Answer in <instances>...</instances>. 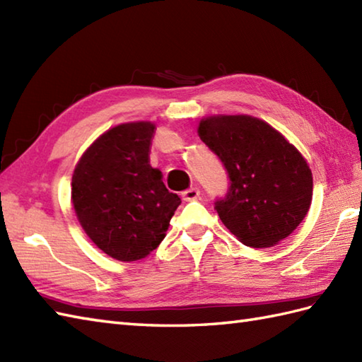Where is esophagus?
<instances>
[{"mask_svg":"<svg viewBox=\"0 0 362 362\" xmlns=\"http://www.w3.org/2000/svg\"><path fill=\"white\" fill-rule=\"evenodd\" d=\"M199 196H201V191H199L197 188H189V189L183 191V193H182L183 201H187V202L196 201V199H199Z\"/></svg>","mask_w":362,"mask_h":362,"instance_id":"esophagus-1","label":"esophagus"}]
</instances>
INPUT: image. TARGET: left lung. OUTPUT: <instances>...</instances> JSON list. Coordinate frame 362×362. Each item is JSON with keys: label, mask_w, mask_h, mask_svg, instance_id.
<instances>
[{"label": "left lung", "mask_w": 362, "mask_h": 362, "mask_svg": "<svg viewBox=\"0 0 362 362\" xmlns=\"http://www.w3.org/2000/svg\"><path fill=\"white\" fill-rule=\"evenodd\" d=\"M199 136L228 175L227 193L214 201V210L230 232L257 249L294 232L313 199L311 169L302 153L247 115L202 119Z\"/></svg>", "instance_id": "1"}]
</instances>
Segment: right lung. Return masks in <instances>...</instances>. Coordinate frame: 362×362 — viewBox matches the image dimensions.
<instances>
[{"label":"right lung","instance_id":"add662e5","mask_svg":"<svg viewBox=\"0 0 362 362\" xmlns=\"http://www.w3.org/2000/svg\"><path fill=\"white\" fill-rule=\"evenodd\" d=\"M153 129L141 121L107 130L73 174V206L82 228L119 261L141 259L157 249L182 202L149 165Z\"/></svg>","mask_w":362,"mask_h":362}]
</instances>
